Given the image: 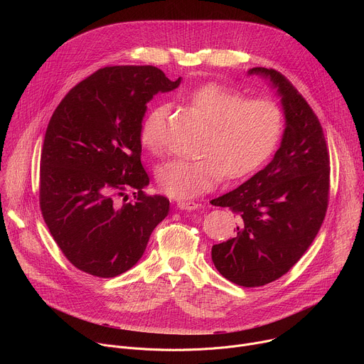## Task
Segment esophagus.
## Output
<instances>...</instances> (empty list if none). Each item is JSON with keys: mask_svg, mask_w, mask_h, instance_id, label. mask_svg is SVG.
<instances>
[{"mask_svg": "<svg viewBox=\"0 0 364 364\" xmlns=\"http://www.w3.org/2000/svg\"><path fill=\"white\" fill-rule=\"evenodd\" d=\"M198 205L200 204L196 203V201H186V200H180L177 203V207H178V209H181V210H197Z\"/></svg>", "mask_w": 364, "mask_h": 364, "instance_id": "obj_1", "label": "esophagus"}]
</instances>
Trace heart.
<instances>
[{"instance_id": "obj_1", "label": "heart", "mask_w": 364, "mask_h": 364, "mask_svg": "<svg viewBox=\"0 0 364 364\" xmlns=\"http://www.w3.org/2000/svg\"><path fill=\"white\" fill-rule=\"evenodd\" d=\"M184 99L210 124L200 159H176L160 166L157 181L173 197L209 191L225 174L240 178L261 167L275 149L284 127L281 108L271 99L247 96L228 85L209 82L186 92ZM166 105H155L144 118L139 141L161 154L167 132Z\"/></svg>"}]
</instances>
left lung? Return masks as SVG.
<instances>
[{
    "instance_id": "left-lung-1",
    "label": "left lung",
    "mask_w": 364,
    "mask_h": 364,
    "mask_svg": "<svg viewBox=\"0 0 364 364\" xmlns=\"http://www.w3.org/2000/svg\"><path fill=\"white\" fill-rule=\"evenodd\" d=\"M249 73L267 76L278 87L287 128L264 170L212 200L239 218L235 237L213 245V264L246 288L277 281L299 261L323 225L330 194V155L314 111L278 70L253 68Z\"/></svg>"
}]
</instances>
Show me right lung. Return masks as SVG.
<instances>
[{"instance_id": "obj_1", "label": "right lung", "mask_w": 364, "mask_h": 364, "mask_svg": "<svg viewBox=\"0 0 364 364\" xmlns=\"http://www.w3.org/2000/svg\"><path fill=\"white\" fill-rule=\"evenodd\" d=\"M180 82L155 66H107L72 87L51 115L40 159V209L77 269L99 278L127 272L168 215L167 197L144 191L149 177L139 128L146 102Z\"/></svg>"}]
</instances>
